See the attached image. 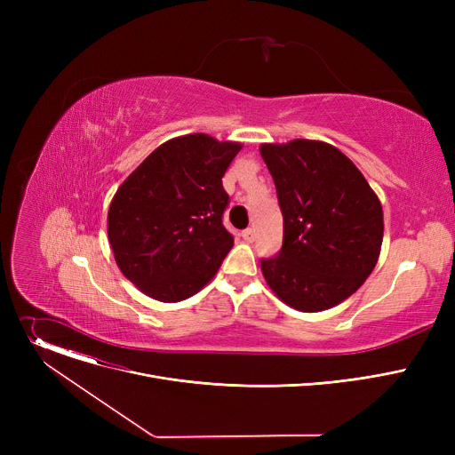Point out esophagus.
I'll use <instances>...</instances> for the list:
<instances>
[{
    "label": "esophagus",
    "mask_w": 455,
    "mask_h": 455,
    "mask_svg": "<svg viewBox=\"0 0 455 455\" xmlns=\"http://www.w3.org/2000/svg\"><path fill=\"white\" fill-rule=\"evenodd\" d=\"M242 235H243V240H245L247 243H252V242L256 240V230H254V228H247V230L242 232Z\"/></svg>",
    "instance_id": "obj_1"
}]
</instances>
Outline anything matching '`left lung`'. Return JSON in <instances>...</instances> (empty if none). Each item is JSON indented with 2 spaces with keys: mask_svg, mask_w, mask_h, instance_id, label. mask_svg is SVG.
<instances>
[{
  "mask_svg": "<svg viewBox=\"0 0 455 455\" xmlns=\"http://www.w3.org/2000/svg\"><path fill=\"white\" fill-rule=\"evenodd\" d=\"M283 215L282 251L261 259L275 295L304 314L324 312L362 288L372 273L384 210L362 172L319 140L261 143Z\"/></svg>",
  "mask_w": 455,
  "mask_h": 455,
  "instance_id": "obj_1",
  "label": "left lung"
}]
</instances>
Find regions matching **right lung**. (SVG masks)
<instances>
[{"label":"right lung","mask_w":455,"mask_h":455,"mask_svg":"<svg viewBox=\"0 0 455 455\" xmlns=\"http://www.w3.org/2000/svg\"><path fill=\"white\" fill-rule=\"evenodd\" d=\"M242 143L208 134L164 141L117 188L107 230L114 259L136 288L160 302L201 291L234 245L223 227V175Z\"/></svg>","instance_id":"right-lung-1"}]
</instances>
